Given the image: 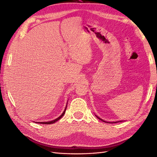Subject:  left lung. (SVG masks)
<instances>
[{
	"label": "left lung",
	"mask_w": 157,
	"mask_h": 157,
	"mask_svg": "<svg viewBox=\"0 0 157 157\" xmlns=\"http://www.w3.org/2000/svg\"><path fill=\"white\" fill-rule=\"evenodd\" d=\"M98 117V119H99V120H102L103 121H104L103 120H101V118L100 117ZM117 122H118V121H117ZM108 123H109V122H108ZM111 123H112V122H111ZM114 123V122H113ZM115 123H117V121H116H116H115Z\"/></svg>",
	"instance_id": "1"
}]
</instances>
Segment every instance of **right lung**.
<instances>
[{
  "instance_id": "obj_1",
  "label": "right lung",
  "mask_w": 157,
  "mask_h": 157,
  "mask_svg": "<svg viewBox=\"0 0 157 157\" xmlns=\"http://www.w3.org/2000/svg\"><path fill=\"white\" fill-rule=\"evenodd\" d=\"M66 109H67V107H66V108H65V109H64V112L62 113V114L60 116H59L58 118H56V120H52V121H46V122H36V123H38V124H54V123H55L56 121H57L58 120H59L60 119V118L64 116V114L65 113V111H66Z\"/></svg>"
}]
</instances>
